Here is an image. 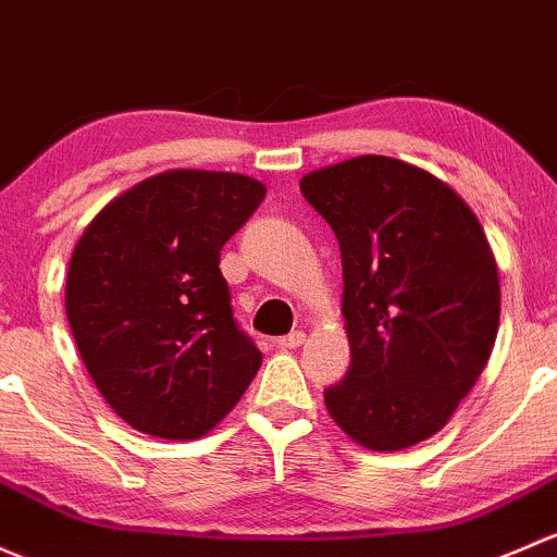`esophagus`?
Segmentation results:
<instances>
[{
	"mask_svg": "<svg viewBox=\"0 0 557 557\" xmlns=\"http://www.w3.org/2000/svg\"><path fill=\"white\" fill-rule=\"evenodd\" d=\"M302 343H306V332H289V335H284V337H278L276 341V346L278 348H284V351H292V348H300Z\"/></svg>",
	"mask_w": 557,
	"mask_h": 557,
	"instance_id": "1",
	"label": "esophagus"
}]
</instances>
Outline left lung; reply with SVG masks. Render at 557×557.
<instances>
[{"label":"left lung","mask_w":557,"mask_h":557,"mask_svg":"<svg viewBox=\"0 0 557 557\" xmlns=\"http://www.w3.org/2000/svg\"><path fill=\"white\" fill-rule=\"evenodd\" d=\"M341 244L351 364L326 388L332 421L367 450L437 434L488 364L498 268L478 214L448 182L386 154L300 180Z\"/></svg>","instance_id":"left-lung-1"}]
</instances>
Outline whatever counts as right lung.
<instances>
[{
	"instance_id": "add662e5",
	"label": "right lung",
	"mask_w": 557,
	"mask_h": 557,
	"mask_svg": "<svg viewBox=\"0 0 557 557\" xmlns=\"http://www.w3.org/2000/svg\"><path fill=\"white\" fill-rule=\"evenodd\" d=\"M262 198L255 176L171 169L109 200L74 246L69 326L101 397L136 432L203 437L260 370L220 251Z\"/></svg>"
}]
</instances>
